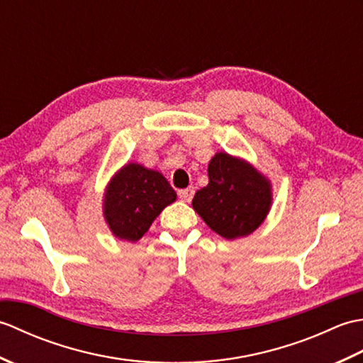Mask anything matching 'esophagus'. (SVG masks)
<instances>
[{
	"mask_svg": "<svg viewBox=\"0 0 363 363\" xmlns=\"http://www.w3.org/2000/svg\"><path fill=\"white\" fill-rule=\"evenodd\" d=\"M194 195H195V189L194 187L181 189L179 191H177V196H179L182 201H186V203H190L191 198H194Z\"/></svg>",
	"mask_w": 363,
	"mask_h": 363,
	"instance_id": "esophagus-1",
	"label": "esophagus"
}]
</instances>
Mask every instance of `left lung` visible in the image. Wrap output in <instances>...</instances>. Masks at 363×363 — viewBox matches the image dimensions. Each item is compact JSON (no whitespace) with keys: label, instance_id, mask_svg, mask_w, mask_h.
<instances>
[{"label":"left lung","instance_id":"8db88e82","mask_svg":"<svg viewBox=\"0 0 363 363\" xmlns=\"http://www.w3.org/2000/svg\"><path fill=\"white\" fill-rule=\"evenodd\" d=\"M207 174L209 184L191 201L199 217L228 240L254 233L272 206L269 182L256 168L226 152L215 154Z\"/></svg>","mask_w":363,"mask_h":363}]
</instances>
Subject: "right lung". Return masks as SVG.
<instances>
[{"label": "right lung", "mask_w": 363, "mask_h": 363, "mask_svg": "<svg viewBox=\"0 0 363 363\" xmlns=\"http://www.w3.org/2000/svg\"><path fill=\"white\" fill-rule=\"evenodd\" d=\"M176 191L159 172L128 164L113 176L104 196V217L115 237L137 242L168 204Z\"/></svg>", "instance_id": "right-lung-1"}]
</instances>
